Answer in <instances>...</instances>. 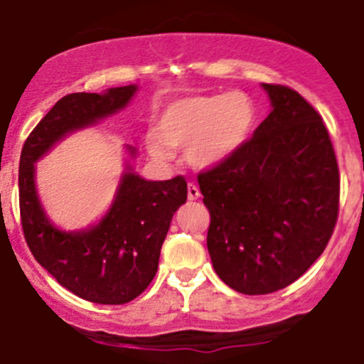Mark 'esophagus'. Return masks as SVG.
<instances>
[{
    "label": "esophagus",
    "mask_w": 364,
    "mask_h": 364,
    "mask_svg": "<svg viewBox=\"0 0 364 364\" xmlns=\"http://www.w3.org/2000/svg\"><path fill=\"white\" fill-rule=\"evenodd\" d=\"M200 197V190L196 183H188V200H197Z\"/></svg>",
    "instance_id": "esophagus-1"
}]
</instances>
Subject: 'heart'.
<instances>
[{
    "mask_svg": "<svg viewBox=\"0 0 364 364\" xmlns=\"http://www.w3.org/2000/svg\"><path fill=\"white\" fill-rule=\"evenodd\" d=\"M253 123L255 105L247 93L190 95L164 109L156 132L146 135V149L159 164H167L171 148L185 146L190 167L211 168L248 141Z\"/></svg>",
    "mask_w": 364,
    "mask_h": 364,
    "instance_id": "heart-1",
    "label": "heart"
}]
</instances>
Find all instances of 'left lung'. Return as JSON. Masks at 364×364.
<instances>
[{"label":"left lung","instance_id":"8db88e82","mask_svg":"<svg viewBox=\"0 0 364 364\" xmlns=\"http://www.w3.org/2000/svg\"><path fill=\"white\" fill-rule=\"evenodd\" d=\"M273 111L230 159L200 172L216 274L248 296L296 282L338 220L340 174L321 114L294 90L262 84Z\"/></svg>","mask_w":364,"mask_h":364}]
</instances>
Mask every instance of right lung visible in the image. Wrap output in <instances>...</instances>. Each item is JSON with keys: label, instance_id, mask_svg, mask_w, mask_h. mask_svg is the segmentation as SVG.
Listing matches in <instances>:
<instances>
[{"label": "right lung", "instance_id": "1", "mask_svg": "<svg viewBox=\"0 0 364 364\" xmlns=\"http://www.w3.org/2000/svg\"><path fill=\"white\" fill-rule=\"evenodd\" d=\"M135 91L137 86L132 84L111 87L102 95H67L28 135L21 153V222L29 250L58 284L98 304H124L151 284L172 216L186 203L185 178L146 181L127 165L104 218L91 229L65 232L50 223L40 204L35 161L67 134L121 111ZM128 151L135 156L132 146Z\"/></svg>", "mask_w": 364, "mask_h": 364}]
</instances>
